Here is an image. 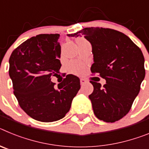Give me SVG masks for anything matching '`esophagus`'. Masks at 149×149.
<instances>
[{
	"label": "esophagus",
	"instance_id": "esophagus-1",
	"mask_svg": "<svg viewBox=\"0 0 149 149\" xmlns=\"http://www.w3.org/2000/svg\"><path fill=\"white\" fill-rule=\"evenodd\" d=\"M86 80H84V78H81V85H84V84H86Z\"/></svg>",
	"mask_w": 149,
	"mask_h": 149
}]
</instances>
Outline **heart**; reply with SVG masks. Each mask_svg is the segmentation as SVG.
Instances as JSON below:
<instances>
[{
	"instance_id": "1",
	"label": "heart",
	"mask_w": 149,
	"mask_h": 149,
	"mask_svg": "<svg viewBox=\"0 0 149 149\" xmlns=\"http://www.w3.org/2000/svg\"><path fill=\"white\" fill-rule=\"evenodd\" d=\"M82 40H84V39H81L79 41ZM84 68L85 67H84V64H82V63H81L78 61H75V60L71 61L68 65V71L71 73L76 74H79L82 73L84 70Z\"/></svg>"
}]
</instances>
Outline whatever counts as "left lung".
Masks as SVG:
<instances>
[{"mask_svg":"<svg viewBox=\"0 0 149 149\" xmlns=\"http://www.w3.org/2000/svg\"><path fill=\"white\" fill-rule=\"evenodd\" d=\"M80 33L92 45L94 63L91 72L98 73L106 84L91 81L94 90L89 95L95 116L106 122L123 118L131 108L145 77L142 51L125 34L110 28L86 27Z\"/></svg>","mask_w":149,"mask_h":149,"instance_id":"obj_1","label":"left lung"}]
</instances>
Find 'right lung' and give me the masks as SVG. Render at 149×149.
<instances>
[{
  "label": "right lung",
  "instance_id": "1",
  "mask_svg": "<svg viewBox=\"0 0 149 149\" xmlns=\"http://www.w3.org/2000/svg\"><path fill=\"white\" fill-rule=\"evenodd\" d=\"M60 35L39 34L24 42L10 57L9 74L21 108L39 122L60 120L69 111L81 88L80 79L68 74L55 86L51 77L60 73Z\"/></svg>",
  "mask_w": 149,
  "mask_h": 149
}]
</instances>
